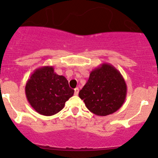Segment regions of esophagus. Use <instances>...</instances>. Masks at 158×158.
Masks as SVG:
<instances>
[{
	"label": "esophagus",
	"instance_id": "1",
	"mask_svg": "<svg viewBox=\"0 0 158 158\" xmlns=\"http://www.w3.org/2000/svg\"><path fill=\"white\" fill-rule=\"evenodd\" d=\"M79 89L78 87H76V89H75V95L79 94Z\"/></svg>",
	"mask_w": 158,
	"mask_h": 158
}]
</instances>
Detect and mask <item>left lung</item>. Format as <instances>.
<instances>
[{
    "label": "left lung",
    "mask_w": 158,
    "mask_h": 158,
    "mask_svg": "<svg viewBox=\"0 0 158 158\" xmlns=\"http://www.w3.org/2000/svg\"><path fill=\"white\" fill-rule=\"evenodd\" d=\"M79 96L91 113L105 116L113 114L123 106L127 96V85L114 66L104 63L91 71Z\"/></svg>",
    "instance_id": "1"
}]
</instances>
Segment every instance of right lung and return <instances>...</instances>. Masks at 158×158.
I'll return each instance as SVG.
<instances>
[{
    "instance_id": "1",
    "label": "right lung",
    "mask_w": 158,
    "mask_h": 158,
    "mask_svg": "<svg viewBox=\"0 0 158 158\" xmlns=\"http://www.w3.org/2000/svg\"><path fill=\"white\" fill-rule=\"evenodd\" d=\"M25 94L28 102L37 113L52 116L64 107L65 102L73 96L74 89L69 81L54 72L52 66L37 69L27 81Z\"/></svg>"
}]
</instances>
